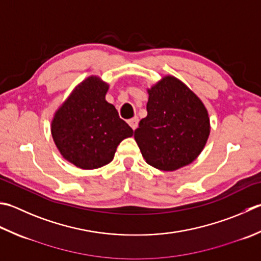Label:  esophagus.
Wrapping results in <instances>:
<instances>
[{
    "instance_id": "esophagus-1",
    "label": "esophagus",
    "mask_w": 261,
    "mask_h": 261,
    "mask_svg": "<svg viewBox=\"0 0 261 261\" xmlns=\"http://www.w3.org/2000/svg\"><path fill=\"white\" fill-rule=\"evenodd\" d=\"M138 122H139L138 117H132V119L127 121V123H129V125L132 127V130H136L137 126H138Z\"/></svg>"
}]
</instances>
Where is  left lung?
<instances>
[{
    "instance_id": "8db88e82",
    "label": "left lung",
    "mask_w": 261,
    "mask_h": 261,
    "mask_svg": "<svg viewBox=\"0 0 261 261\" xmlns=\"http://www.w3.org/2000/svg\"><path fill=\"white\" fill-rule=\"evenodd\" d=\"M147 116L135 139L147 164L175 171L200 155L211 132L202 101L175 76L166 75L148 89Z\"/></svg>"
}]
</instances>
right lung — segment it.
I'll list each match as a JSON object with an SVG mask.
<instances>
[{
	"instance_id": "1",
	"label": "right lung",
	"mask_w": 261,
	"mask_h": 261,
	"mask_svg": "<svg viewBox=\"0 0 261 261\" xmlns=\"http://www.w3.org/2000/svg\"><path fill=\"white\" fill-rule=\"evenodd\" d=\"M107 90L109 85L98 76H89L75 87L52 121L50 131L61 155L84 170L109 164L120 142L134 135L114 105L105 100Z\"/></svg>"
}]
</instances>
